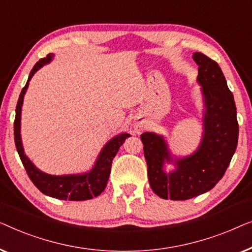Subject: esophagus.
<instances>
[{
	"instance_id": "34e87169",
	"label": "esophagus",
	"mask_w": 252,
	"mask_h": 252,
	"mask_svg": "<svg viewBox=\"0 0 252 252\" xmlns=\"http://www.w3.org/2000/svg\"><path fill=\"white\" fill-rule=\"evenodd\" d=\"M132 127H133L134 133H141L145 130V127H146V123H145L144 119L138 118L137 120H134Z\"/></svg>"
}]
</instances>
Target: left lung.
Wrapping results in <instances>:
<instances>
[{
	"label": "left lung",
	"mask_w": 252,
	"mask_h": 252,
	"mask_svg": "<svg viewBox=\"0 0 252 252\" xmlns=\"http://www.w3.org/2000/svg\"><path fill=\"white\" fill-rule=\"evenodd\" d=\"M193 59L198 65L196 81L203 101V132L198 147L187 157H177L162 134L145 132L140 136L150 185L165 200H189L214 189L237 146L236 106L220 67L201 52L193 54ZM165 164L175 168L166 172Z\"/></svg>",
	"instance_id": "left-lung-1"
}]
</instances>
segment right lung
<instances>
[{"label": "right lung", "mask_w": 252, "mask_h": 252, "mask_svg": "<svg viewBox=\"0 0 252 252\" xmlns=\"http://www.w3.org/2000/svg\"><path fill=\"white\" fill-rule=\"evenodd\" d=\"M55 55H48L47 58H43L35 63L33 69L31 70L30 76H28L26 86L23 88L20 92L18 104L16 107V119H15V143L16 148L18 152L20 160L23 162L24 168L26 169L27 175L30 177L32 182L42 193L45 195L58 198V200L65 201H84L90 200L92 197L98 196L102 193L107 185L109 173H111L112 161L115 158L116 153L119 152V148L125 143L127 137H130L129 133L122 132L116 134L112 139H109L107 143L101 148L100 153L98 154L97 160L92 168L87 172L82 173H74V175H50L45 173L37 168L33 162L30 160V158L25 154V150L23 146V140H21L20 126H21V108L24 104L25 94L30 86V81L34 74L38 69L42 68L44 65H47L54 59Z\"/></svg>", "instance_id": "1"}]
</instances>
